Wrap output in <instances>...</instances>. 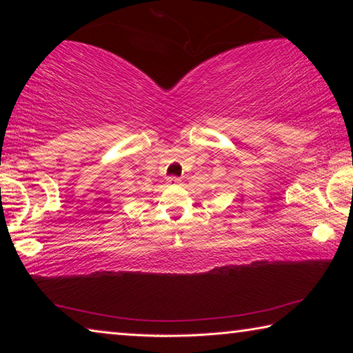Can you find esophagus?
I'll return each mask as SVG.
<instances>
[{"label": "esophagus", "mask_w": 353, "mask_h": 353, "mask_svg": "<svg viewBox=\"0 0 353 353\" xmlns=\"http://www.w3.org/2000/svg\"><path fill=\"white\" fill-rule=\"evenodd\" d=\"M166 183H168V185H177V183H181V179L172 176V177H168V179H166Z\"/></svg>", "instance_id": "esophagus-1"}]
</instances>
